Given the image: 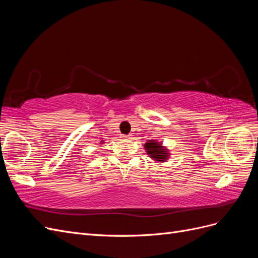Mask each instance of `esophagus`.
I'll use <instances>...</instances> for the list:
<instances>
[{"mask_svg":"<svg viewBox=\"0 0 258 258\" xmlns=\"http://www.w3.org/2000/svg\"><path fill=\"white\" fill-rule=\"evenodd\" d=\"M122 138H123V139H131V136H130V135H128V136H122Z\"/></svg>","mask_w":258,"mask_h":258,"instance_id":"obj_1","label":"esophagus"}]
</instances>
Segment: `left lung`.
Returning <instances> with one entry per match:
<instances>
[{
	"label": "left lung",
	"mask_w": 258,
	"mask_h": 258,
	"mask_svg": "<svg viewBox=\"0 0 258 258\" xmlns=\"http://www.w3.org/2000/svg\"><path fill=\"white\" fill-rule=\"evenodd\" d=\"M144 146L147 154L150 155V157L156 161L158 162L166 161L167 158L169 157L168 151L165 147L161 146L160 143L156 142L155 140H150V141H148Z\"/></svg>",
	"instance_id": "obj_1"
}]
</instances>
